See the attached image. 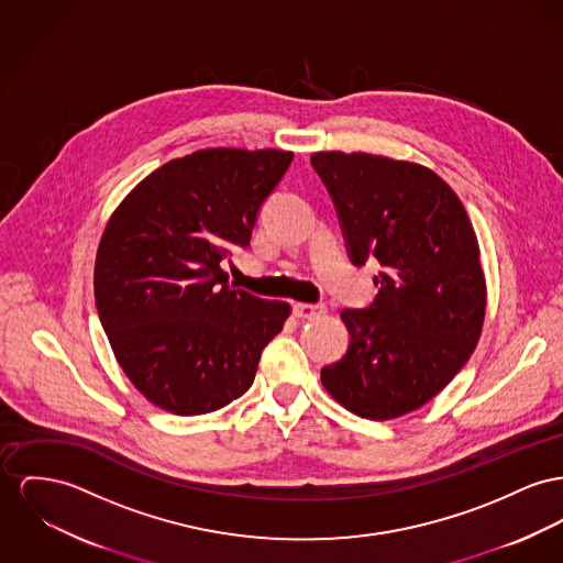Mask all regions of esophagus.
Listing matches in <instances>:
<instances>
[{
	"label": "esophagus",
	"mask_w": 563,
	"mask_h": 563,
	"mask_svg": "<svg viewBox=\"0 0 563 563\" xmlns=\"http://www.w3.org/2000/svg\"><path fill=\"white\" fill-rule=\"evenodd\" d=\"M292 313L300 320H313L324 313V305H309V302H295Z\"/></svg>",
	"instance_id": "obj_1"
}]
</instances>
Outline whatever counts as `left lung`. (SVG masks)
Listing matches in <instances>:
<instances>
[{"label":"left lung","mask_w":563,"mask_h":563,"mask_svg":"<svg viewBox=\"0 0 563 563\" xmlns=\"http://www.w3.org/2000/svg\"><path fill=\"white\" fill-rule=\"evenodd\" d=\"M350 261L382 264L365 309H343V358L322 384L345 410L390 420L431 401L472 356L485 322L481 247L459 196L431 168L372 153L318 151Z\"/></svg>","instance_id":"obj_1"}]
</instances>
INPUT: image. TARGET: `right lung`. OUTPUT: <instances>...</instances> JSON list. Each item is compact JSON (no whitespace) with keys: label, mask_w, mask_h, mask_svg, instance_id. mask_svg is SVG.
<instances>
[{"label":"right lung","mask_w":563,"mask_h":563,"mask_svg":"<svg viewBox=\"0 0 563 563\" xmlns=\"http://www.w3.org/2000/svg\"><path fill=\"white\" fill-rule=\"evenodd\" d=\"M295 153L200 150L153 170L114 209L98 245L96 307L114 358L153 406L209 413L254 382L290 305L228 286L268 194Z\"/></svg>","instance_id":"right-lung-1"}]
</instances>
